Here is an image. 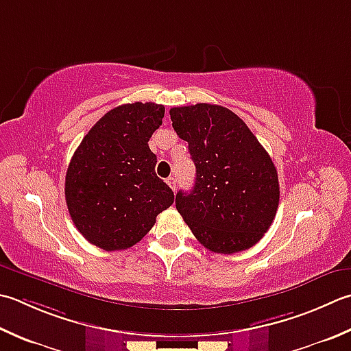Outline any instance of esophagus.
Segmentation results:
<instances>
[{"instance_id": "1", "label": "esophagus", "mask_w": 351, "mask_h": 351, "mask_svg": "<svg viewBox=\"0 0 351 351\" xmlns=\"http://www.w3.org/2000/svg\"><path fill=\"white\" fill-rule=\"evenodd\" d=\"M167 184H169V187L171 189V190H176V185H178V181H176V178L175 176H170V178H167V181H166Z\"/></svg>"}]
</instances>
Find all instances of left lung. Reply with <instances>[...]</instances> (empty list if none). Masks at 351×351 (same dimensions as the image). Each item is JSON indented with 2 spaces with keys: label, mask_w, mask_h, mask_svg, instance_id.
<instances>
[{
  "label": "left lung",
  "mask_w": 351,
  "mask_h": 351,
  "mask_svg": "<svg viewBox=\"0 0 351 351\" xmlns=\"http://www.w3.org/2000/svg\"><path fill=\"white\" fill-rule=\"evenodd\" d=\"M170 119L196 166L195 187L178 191L176 210L207 250L232 254L251 248L278 208V175L269 154L223 106L171 108Z\"/></svg>",
  "instance_id": "8db88e82"
}]
</instances>
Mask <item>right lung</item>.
Segmentation results:
<instances>
[{"label": "right lung", "instance_id": "1", "mask_svg": "<svg viewBox=\"0 0 351 351\" xmlns=\"http://www.w3.org/2000/svg\"><path fill=\"white\" fill-rule=\"evenodd\" d=\"M164 106L126 103L106 112L75 149L65 176L73 223L105 251L128 250L147 234L175 195L156 176L149 140Z\"/></svg>", "mask_w": 351, "mask_h": 351}]
</instances>
